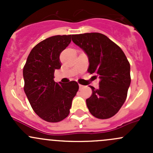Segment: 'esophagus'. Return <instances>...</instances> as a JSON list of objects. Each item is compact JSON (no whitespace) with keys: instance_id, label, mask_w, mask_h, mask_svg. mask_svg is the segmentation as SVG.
<instances>
[{"instance_id":"34e87169","label":"esophagus","mask_w":153,"mask_h":153,"mask_svg":"<svg viewBox=\"0 0 153 153\" xmlns=\"http://www.w3.org/2000/svg\"><path fill=\"white\" fill-rule=\"evenodd\" d=\"M83 87H84V86L81 85V84H79V88H80V89H82Z\"/></svg>"}]
</instances>
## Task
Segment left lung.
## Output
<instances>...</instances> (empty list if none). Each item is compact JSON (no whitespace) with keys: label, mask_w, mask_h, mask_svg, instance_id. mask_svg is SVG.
Returning <instances> with one entry per match:
<instances>
[{"label":"left lung","mask_w":153,"mask_h":153,"mask_svg":"<svg viewBox=\"0 0 153 153\" xmlns=\"http://www.w3.org/2000/svg\"><path fill=\"white\" fill-rule=\"evenodd\" d=\"M72 40L87 55L88 72L100 78L99 88H90L92 94L86 100L95 118L106 119L115 115L126 101L130 86V65L122 49L98 32L72 35Z\"/></svg>","instance_id":"8db88e82"}]
</instances>
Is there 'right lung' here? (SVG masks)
Here are the masks:
<instances>
[{
  "instance_id": "obj_1",
  "label": "right lung",
  "mask_w": 153,
  "mask_h": 153,
  "mask_svg": "<svg viewBox=\"0 0 153 153\" xmlns=\"http://www.w3.org/2000/svg\"><path fill=\"white\" fill-rule=\"evenodd\" d=\"M72 35H55L31 50L23 70L24 92L35 113L48 122L67 118L78 90L76 81L62 84L54 81L55 69L61 67L60 54L70 44Z\"/></svg>"
}]
</instances>
